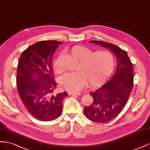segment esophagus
Wrapping results in <instances>:
<instances>
[{
    "label": "esophagus",
    "instance_id": "obj_1",
    "mask_svg": "<svg viewBox=\"0 0 150 150\" xmlns=\"http://www.w3.org/2000/svg\"><path fill=\"white\" fill-rule=\"evenodd\" d=\"M68 95L69 96H79L80 95V93H76L73 92H68Z\"/></svg>",
    "mask_w": 150,
    "mask_h": 150
}]
</instances>
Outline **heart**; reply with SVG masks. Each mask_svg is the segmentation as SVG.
<instances>
[{
    "label": "heart",
    "mask_w": 150,
    "mask_h": 150,
    "mask_svg": "<svg viewBox=\"0 0 150 150\" xmlns=\"http://www.w3.org/2000/svg\"><path fill=\"white\" fill-rule=\"evenodd\" d=\"M70 52L79 59L76 71L67 73L59 79L61 87L70 92H79L86 87L88 83L92 87L101 83L114 68V57L108 51L92 52L86 46L75 45L70 48ZM53 68L57 73L62 71L58 58L53 62Z\"/></svg>",
    "instance_id": "heart-1"
}]
</instances>
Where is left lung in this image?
I'll use <instances>...</instances> for the list:
<instances>
[{
  "label": "left lung",
  "mask_w": 150,
  "mask_h": 150,
  "mask_svg": "<svg viewBox=\"0 0 150 150\" xmlns=\"http://www.w3.org/2000/svg\"><path fill=\"white\" fill-rule=\"evenodd\" d=\"M91 42L108 48L117 58V69L112 77L91 93L93 102L83 110L89 120L105 123L116 117L127 102L134 84L133 67L126 51L119 46L100 41Z\"/></svg>",
  "instance_id": "obj_1"
}]
</instances>
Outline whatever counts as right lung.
I'll list each match as a JSON object with an SVG mask.
<instances>
[{
  "label": "right lung",
  "mask_w": 150,
  "mask_h": 150,
  "mask_svg": "<svg viewBox=\"0 0 150 150\" xmlns=\"http://www.w3.org/2000/svg\"><path fill=\"white\" fill-rule=\"evenodd\" d=\"M62 42L41 41L25 49L17 69V89L28 112L41 121H50L61 115L66 92L55 93L57 82L51 59Z\"/></svg>",
  "instance_id": "1"
}]
</instances>
